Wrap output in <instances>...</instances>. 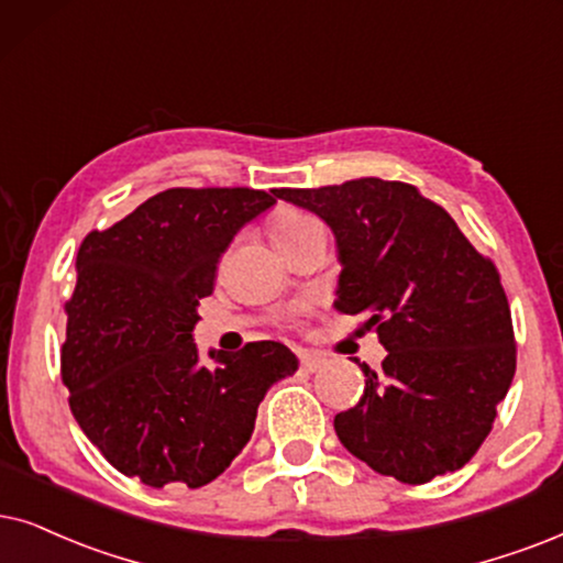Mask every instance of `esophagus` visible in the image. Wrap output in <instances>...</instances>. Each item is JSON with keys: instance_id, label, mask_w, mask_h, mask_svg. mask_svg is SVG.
Segmentation results:
<instances>
[{"instance_id": "34e87169", "label": "esophagus", "mask_w": 563, "mask_h": 563, "mask_svg": "<svg viewBox=\"0 0 563 563\" xmlns=\"http://www.w3.org/2000/svg\"><path fill=\"white\" fill-rule=\"evenodd\" d=\"M298 358H301V368L303 372H319V368H322V364H324V355H319V353H314V351H301L298 353Z\"/></svg>"}]
</instances>
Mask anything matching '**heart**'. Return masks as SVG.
<instances>
[{
    "label": "heart",
    "instance_id": "1",
    "mask_svg": "<svg viewBox=\"0 0 563 563\" xmlns=\"http://www.w3.org/2000/svg\"><path fill=\"white\" fill-rule=\"evenodd\" d=\"M311 223H314V220H311L309 216H301V212H296V210H280L273 218V223H269V231H273L275 244H280V241L296 236L298 231L309 229Z\"/></svg>",
    "mask_w": 563,
    "mask_h": 563
}]
</instances>
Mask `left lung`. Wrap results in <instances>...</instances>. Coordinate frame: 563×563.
<instances>
[{"label": "left lung", "instance_id": "1", "mask_svg": "<svg viewBox=\"0 0 563 563\" xmlns=\"http://www.w3.org/2000/svg\"><path fill=\"white\" fill-rule=\"evenodd\" d=\"M314 212L338 246V311L387 351L358 405L334 416L353 457L402 483L460 471L515 379V332L499 273L450 212L402 181L275 189ZM361 332V330H358Z\"/></svg>", "mask_w": 563, "mask_h": 563}]
</instances>
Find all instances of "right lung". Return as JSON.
Wrapping results in <instances>:
<instances>
[{
  "label": "right lung",
  "mask_w": 563,
  "mask_h": 563,
  "mask_svg": "<svg viewBox=\"0 0 563 563\" xmlns=\"http://www.w3.org/2000/svg\"><path fill=\"white\" fill-rule=\"evenodd\" d=\"M273 205L246 187L166 189L85 236L62 379L75 421L119 473L151 488L216 481L252 439L267 389L298 368L275 340L212 347L210 364L195 343L220 254Z\"/></svg>",
  "instance_id": "right-lung-1"
}]
</instances>
